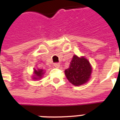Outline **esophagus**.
<instances>
[{
    "label": "esophagus",
    "mask_w": 120,
    "mask_h": 120,
    "mask_svg": "<svg viewBox=\"0 0 120 120\" xmlns=\"http://www.w3.org/2000/svg\"><path fill=\"white\" fill-rule=\"evenodd\" d=\"M53 65H54L55 67H56V68H59L60 66V64H59V63H54Z\"/></svg>",
    "instance_id": "obj_1"
}]
</instances>
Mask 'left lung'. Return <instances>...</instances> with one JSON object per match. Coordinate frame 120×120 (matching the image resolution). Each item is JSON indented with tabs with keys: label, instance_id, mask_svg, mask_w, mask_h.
Masks as SVG:
<instances>
[{
	"label": "left lung",
	"instance_id": "left-lung-1",
	"mask_svg": "<svg viewBox=\"0 0 120 120\" xmlns=\"http://www.w3.org/2000/svg\"><path fill=\"white\" fill-rule=\"evenodd\" d=\"M91 67L85 57L74 55L68 68L65 70L66 77L71 83L79 86L87 82L90 78Z\"/></svg>",
	"mask_w": 120,
	"mask_h": 120
}]
</instances>
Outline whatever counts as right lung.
Segmentation results:
<instances>
[{"label":"right lung","mask_w":120,"mask_h":120,"mask_svg":"<svg viewBox=\"0 0 120 120\" xmlns=\"http://www.w3.org/2000/svg\"><path fill=\"white\" fill-rule=\"evenodd\" d=\"M43 70L41 69H38L37 70H35L34 73L35 74V76H36L37 77H35V78H34V79L37 80V79H38L39 78L41 77V76H42L43 74Z\"/></svg>","instance_id":"add662e5"}]
</instances>
